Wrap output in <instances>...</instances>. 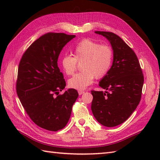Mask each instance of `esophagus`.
I'll use <instances>...</instances> for the list:
<instances>
[{
  "label": "esophagus",
  "instance_id": "obj_1",
  "mask_svg": "<svg viewBox=\"0 0 160 160\" xmlns=\"http://www.w3.org/2000/svg\"><path fill=\"white\" fill-rule=\"evenodd\" d=\"M84 93V91H81V90L78 91V94H79V95H82V94H83Z\"/></svg>",
  "mask_w": 160,
  "mask_h": 160
}]
</instances>
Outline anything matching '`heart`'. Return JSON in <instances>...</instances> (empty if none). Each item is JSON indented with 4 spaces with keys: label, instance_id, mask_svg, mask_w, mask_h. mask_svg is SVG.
<instances>
[{
    "label": "heart",
    "instance_id": "heart-1",
    "mask_svg": "<svg viewBox=\"0 0 160 160\" xmlns=\"http://www.w3.org/2000/svg\"><path fill=\"white\" fill-rule=\"evenodd\" d=\"M113 58V53L109 46L87 38L77 44L73 56H62L61 65L65 73L70 76L76 71L78 62H82V71L71 78L68 84L73 89L83 90L93 82L94 77L100 79L106 76L111 69Z\"/></svg>",
    "mask_w": 160,
    "mask_h": 160
}]
</instances>
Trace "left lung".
<instances>
[{"label": "left lung", "mask_w": 160, "mask_h": 160, "mask_svg": "<svg viewBox=\"0 0 160 160\" xmlns=\"http://www.w3.org/2000/svg\"><path fill=\"white\" fill-rule=\"evenodd\" d=\"M95 32L110 42L113 61L99 84L108 91H91V111L99 123L113 127L127 120L140 103L144 76L136 54L120 36L113 32Z\"/></svg>", "instance_id": "left-lung-1"}]
</instances>
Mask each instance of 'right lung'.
I'll list each match as a JSON object with an SVG mask.
<instances>
[{
    "mask_svg": "<svg viewBox=\"0 0 160 160\" xmlns=\"http://www.w3.org/2000/svg\"><path fill=\"white\" fill-rule=\"evenodd\" d=\"M75 35L49 32L30 45L20 59L16 92L23 108L38 127L51 131L62 129L69 121L78 91L66 86L58 59Z\"/></svg>",
    "mask_w": 160,
    "mask_h": 160,
    "instance_id": "right-lung-1",
    "label": "right lung"
}]
</instances>
